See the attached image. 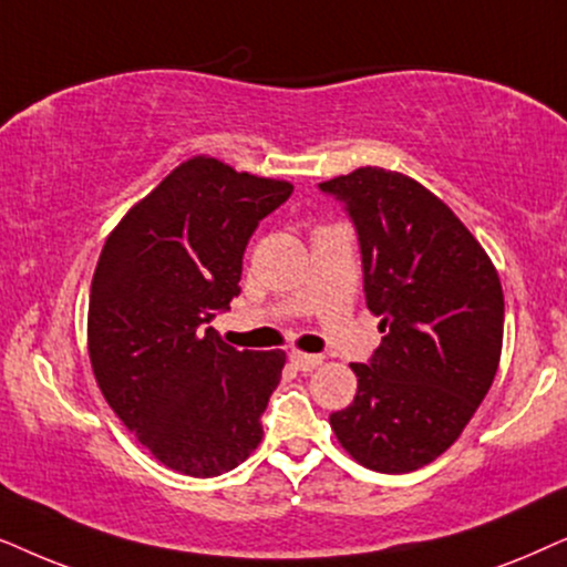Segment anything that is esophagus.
<instances>
[{"label":"esophagus","instance_id":"obj_1","mask_svg":"<svg viewBox=\"0 0 567 567\" xmlns=\"http://www.w3.org/2000/svg\"><path fill=\"white\" fill-rule=\"evenodd\" d=\"M321 360H323L321 354H308V352H298V350L290 352V362L303 373H311L313 368H319Z\"/></svg>","mask_w":567,"mask_h":567}]
</instances>
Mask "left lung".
Instances as JSON below:
<instances>
[{"mask_svg": "<svg viewBox=\"0 0 567 567\" xmlns=\"http://www.w3.org/2000/svg\"><path fill=\"white\" fill-rule=\"evenodd\" d=\"M319 188L352 217L383 331L371 362L350 365L358 394L331 430L368 470L414 472L451 449L493 386L501 277L449 205L404 173L365 165Z\"/></svg>", "mask_w": 567, "mask_h": 567, "instance_id": "left-lung-1", "label": "left lung"}]
</instances>
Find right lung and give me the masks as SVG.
<instances>
[{
  "mask_svg": "<svg viewBox=\"0 0 567 567\" xmlns=\"http://www.w3.org/2000/svg\"><path fill=\"white\" fill-rule=\"evenodd\" d=\"M292 184L196 155L105 238L87 352L105 402L157 462L188 477L236 470L261 443L282 350L225 344L209 327L238 296L256 225Z\"/></svg>",
  "mask_w": 567,
  "mask_h": 567,
  "instance_id": "add662e5",
  "label": "right lung"
}]
</instances>
